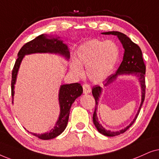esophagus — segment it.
I'll use <instances>...</instances> for the list:
<instances>
[{"label":"esophagus","instance_id":"34e87169","mask_svg":"<svg viewBox=\"0 0 159 159\" xmlns=\"http://www.w3.org/2000/svg\"><path fill=\"white\" fill-rule=\"evenodd\" d=\"M91 87L88 84H84L83 85V92L84 94H89V93L91 92Z\"/></svg>","mask_w":159,"mask_h":159}]
</instances>
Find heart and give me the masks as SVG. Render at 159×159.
Segmentation results:
<instances>
[{"instance_id": "1", "label": "heart", "mask_w": 159, "mask_h": 159, "mask_svg": "<svg viewBox=\"0 0 159 159\" xmlns=\"http://www.w3.org/2000/svg\"><path fill=\"white\" fill-rule=\"evenodd\" d=\"M119 48L113 41L92 39L82 43L72 59L70 67L77 75L83 73L82 66L86 67V75L91 81L99 82L108 77L119 58Z\"/></svg>"}]
</instances>
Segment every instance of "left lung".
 <instances>
[{"label": "left lung", "instance_id": "obj_1", "mask_svg": "<svg viewBox=\"0 0 159 159\" xmlns=\"http://www.w3.org/2000/svg\"><path fill=\"white\" fill-rule=\"evenodd\" d=\"M104 35H117L118 39L121 42L123 47L124 48V58H123L122 62L120 63L119 67L117 70L116 73L112 74L107 78L106 82L104 84L105 86H107L108 84L113 82L114 80L117 78L118 75H123V74H134L137 77H138L139 81L140 82V85L142 88V102L140 106H139V111L137 112L136 116L133 121L128 126H126L124 129L118 131V132H111L110 130H107L103 127L102 126L99 124L98 121V118L97 116V105H98L99 97L100 96L102 92V88L99 86H95L92 88V94L95 99V108L94 112L93 114V122L96 126L97 129L101 134L108 137H113L116 135H119L125 132L128 129H129L131 126L134 124L136 120L137 116L139 115V111H140L141 107L143 105V103L145 100V65L143 61V53L139 48V46L137 44L134 43L129 38L126 36L125 34L120 33L118 31H111L106 32V33H102Z\"/></svg>", "mask_w": 159, "mask_h": 159}]
</instances>
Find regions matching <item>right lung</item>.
<instances>
[{
    "instance_id": "obj_1",
    "label": "right lung",
    "mask_w": 159,
    "mask_h": 159,
    "mask_svg": "<svg viewBox=\"0 0 159 159\" xmlns=\"http://www.w3.org/2000/svg\"><path fill=\"white\" fill-rule=\"evenodd\" d=\"M33 53H56L64 56L67 59L70 57V52L66 44L63 43L61 40L57 39H48L45 35H41L35 39L27 42L20 48L18 52V58L12 70L11 76V96L13 99L14 94V84L16 82L19 67L25 55ZM83 93V88L78 83L65 84L60 86L59 93V102L60 105V114L56 125L50 132L45 134H35L31 133L34 136L41 139H51L60 135L66 128L68 121L70 110L71 105L78 97Z\"/></svg>"
}]
</instances>
